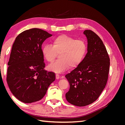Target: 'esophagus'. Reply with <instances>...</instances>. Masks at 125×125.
Instances as JSON below:
<instances>
[{"label":"esophagus","mask_w":125,"mask_h":125,"mask_svg":"<svg viewBox=\"0 0 125 125\" xmlns=\"http://www.w3.org/2000/svg\"><path fill=\"white\" fill-rule=\"evenodd\" d=\"M56 79H59L60 78V75L59 74H58V73L56 74Z\"/></svg>","instance_id":"esophagus-1"}]
</instances>
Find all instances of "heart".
Returning a JSON list of instances; mask_svg holds the SVG:
<instances>
[{
    "label": "heart",
    "mask_w": 125,
    "mask_h": 125,
    "mask_svg": "<svg viewBox=\"0 0 125 125\" xmlns=\"http://www.w3.org/2000/svg\"><path fill=\"white\" fill-rule=\"evenodd\" d=\"M87 45L83 40H76L66 35L56 37L52 41V45H45L42 48L44 58L52 62L59 54L58 60L48 66L50 70L60 73L68 69L77 67L84 58Z\"/></svg>",
    "instance_id": "heart-1"
}]
</instances>
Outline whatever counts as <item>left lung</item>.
<instances>
[{
    "label": "left lung",
    "instance_id": "obj_1",
    "mask_svg": "<svg viewBox=\"0 0 125 125\" xmlns=\"http://www.w3.org/2000/svg\"><path fill=\"white\" fill-rule=\"evenodd\" d=\"M88 40V52L82 62L65 75L70 89L67 101L77 106L95 102L106 85L110 59L102 40L91 30L83 32Z\"/></svg>",
    "mask_w": 125,
    "mask_h": 125
}]
</instances>
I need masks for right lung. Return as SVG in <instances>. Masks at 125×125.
Returning <instances> with one entry per match:
<instances>
[{
    "label": "right lung",
    "mask_w": 125,
    "mask_h": 125,
    "mask_svg": "<svg viewBox=\"0 0 125 125\" xmlns=\"http://www.w3.org/2000/svg\"><path fill=\"white\" fill-rule=\"evenodd\" d=\"M52 35L33 28L16 38L8 62L7 82L13 95L25 103L40 101L55 80L53 72L44 70L42 50L44 41Z\"/></svg>",
    "instance_id": "obj_1"
}]
</instances>
